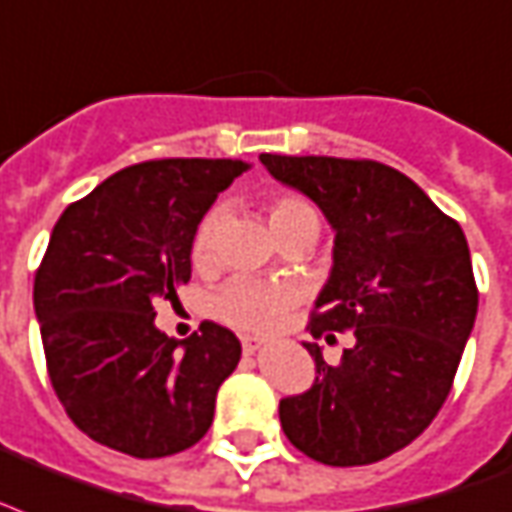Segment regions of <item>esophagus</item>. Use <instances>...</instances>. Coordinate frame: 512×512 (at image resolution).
<instances>
[{
    "mask_svg": "<svg viewBox=\"0 0 512 512\" xmlns=\"http://www.w3.org/2000/svg\"><path fill=\"white\" fill-rule=\"evenodd\" d=\"M241 346H244V354H255V351L263 349V341L255 338V335H244V338H241Z\"/></svg>",
    "mask_w": 512,
    "mask_h": 512,
    "instance_id": "esophagus-1",
    "label": "esophagus"
}]
</instances>
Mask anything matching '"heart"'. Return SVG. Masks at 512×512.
Returning a JSON list of instances; mask_svg holds the SVG:
<instances>
[{
    "label": "heart",
    "instance_id": "heart-1",
    "mask_svg": "<svg viewBox=\"0 0 512 512\" xmlns=\"http://www.w3.org/2000/svg\"><path fill=\"white\" fill-rule=\"evenodd\" d=\"M303 220H317V212L300 195H279L268 206V225H271L273 233ZM214 230H217V214H209L198 225V233L193 239V257L198 263H204L212 255ZM292 300H295V295L287 287L239 279L220 292L217 311H220L222 319H228L233 325L249 327V330H273V327L282 325Z\"/></svg>",
    "mask_w": 512,
    "mask_h": 512
}]
</instances>
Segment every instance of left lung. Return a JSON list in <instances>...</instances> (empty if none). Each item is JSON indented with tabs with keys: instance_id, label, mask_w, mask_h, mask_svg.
Wrapping results in <instances>:
<instances>
[{
	"instance_id": "1",
	"label": "left lung",
	"mask_w": 512,
	"mask_h": 512,
	"mask_svg": "<svg viewBox=\"0 0 512 512\" xmlns=\"http://www.w3.org/2000/svg\"><path fill=\"white\" fill-rule=\"evenodd\" d=\"M260 163L311 198L335 233L311 335L354 333L338 365L303 341L317 378L303 395L282 397L284 435L322 464L381 462L419 438L451 392L478 314L467 239L384 163L268 152Z\"/></svg>"
}]
</instances>
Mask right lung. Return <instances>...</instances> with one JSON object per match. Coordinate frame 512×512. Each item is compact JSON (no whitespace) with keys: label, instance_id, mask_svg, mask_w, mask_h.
<instances>
[{"label":"right lung","instance_id":"right-lung-1","mask_svg":"<svg viewBox=\"0 0 512 512\" xmlns=\"http://www.w3.org/2000/svg\"><path fill=\"white\" fill-rule=\"evenodd\" d=\"M241 161L166 158L120 169L58 217L34 279L48 373L66 416L101 446L158 459L195 446L241 343L204 322L174 341L155 303L190 279L198 225Z\"/></svg>","mask_w":512,"mask_h":512}]
</instances>
